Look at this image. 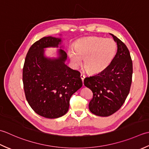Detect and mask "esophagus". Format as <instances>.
Instances as JSON below:
<instances>
[{"instance_id": "1", "label": "esophagus", "mask_w": 149, "mask_h": 149, "mask_svg": "<svg viewBox=\"0 0 149 149\" xmlns=\"http://www.w3.org/2000/svg\"><path fill=\"white\" fill-rule=\"evenodd\" d=\"M80 78L81 79V80H82V82H84V78H85V75L83 74H80Z\"/></svg>"}]
</instances>
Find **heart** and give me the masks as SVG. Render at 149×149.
<instances>
[{"label":"heart","mask_w":149,"mask_h":149,"mask_svg":"<svg viewBox=\"0 0 149 149\" xmlns=\"http://www.w3.org/2000/svg\"><path fill=\"white\" fill-rule=\"evenodd\" d=\"M117 52V44L112 38L90 36L75 42L74 47L68 49L71 64L77 68L82 63L91 74L104 71L111 64Z\"/></svg>","instance_id":"b5f03b06"}]
</instances>
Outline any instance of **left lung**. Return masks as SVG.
Returning <instances> with one entry per match:
<instances>
[{"mask_svg": "<svg viewBox=\"0 0 149 149\" xmlns=\"http://www.w3.org/2000/svg\"><path fill=\"white\" fill-rule=\"evenodd\" d=\"M117 43V53L111 63L101 72L84 79L93 98L89 104L90 111L99 116H109L124 104L132 83V62L128 48L119 38L111 34Z\"/></svg>", "mask_w": 149, "mask_h": 149, "instance_id": "obj_1", "label": "left lung"}]
</instances>
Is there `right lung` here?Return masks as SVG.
Segmentation results:
<instances>
[{
  "label": "right lung",
  "instance_id": "obj_1",
  "mask_svg": "<svg viewBox=\"0 0 149 149\" xmlns=\"http://www.w3.org/2000/svg\"><path fill=\"white\" fill-rule=\"evenodd\" d=\"M61 38L45 36L29 48L25 59L22 80L26 98L36 114L57 118L68 111L71 96L82 86L80 72L65 64L67 53L58 50L57 58L45 56L44 49L58 47Z\"/></svg>",
  "mask_w": 149,
  "mask_h": 149
}]
</instances>
